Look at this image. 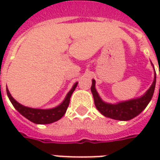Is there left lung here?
Segmentation results:
<instances>
[{"mask_svg":"<svg viewBox=\"0 0 160 160\" xmlns=\"http://www.w3.org/2000/svg\"><path fill=\"white\" fill-rule=\"evenodd\" d=\"M154 68V67H153ZM160 74V73H159ZM156 85V73L154 70V79L152 84L141 97L132 98L127 101L118 102L117 104H110L102 100L95 88V80H92L91 91L93 96L94 104L98 111L106 118L119 121H128L141 114L151 101ZM160 87V86H159Z\"/></svg>","mask_w":160,"mask_h":160,"instance_id":"1","label":"left lung"}]
</instances>
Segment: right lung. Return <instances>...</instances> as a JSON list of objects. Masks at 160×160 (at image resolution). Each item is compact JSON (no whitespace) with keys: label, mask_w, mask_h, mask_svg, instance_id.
<instances>
[{"label":"right lung","mask_w":160,"mask_h":160,"mask_svg":"<svg viewBox=\"0 0 160 160\" xmlns=\"http://www.w3.org/2000/svg\"><path fill=\"white\" fill-rule=\"evenodd\" d=\"M77 85H78V82L73 84V87L68 92L64 100L56 107L51 108V109H36V108L27 107V106L20 104L19 102H17L12 97V95L10 94L8 88H7V93H8L9 100L11 101V103L13 105V107L26 119H28L36 124H49L61 119L66 113L67 109L69 104L70 98L72 96L73 91L75 90Z\"/></svg>","instance_id":"right-lung-1"}]
</instances>
